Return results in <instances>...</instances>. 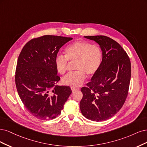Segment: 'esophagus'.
<instances>
[{"label":"esophagus","mask_w":147,"mask_h":147,"mask_svg":"<svg viewBox=\"0 0 147 147\" xmlns=\"http://www.w3.org/2000/svg\"><path fill=\"white\" fill-rule=\"evenodd\" d=\"M71 90H72V92H74V91H76V90H79V88H74V87H71Z\"/></svg>","instance_id":"esophagus-1"}]
</instances>
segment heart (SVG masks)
<instances>
[{"label": "heart", "mask_w": 147, "mask_h": 147, "mask_svg": "<svg viewBox=\"0 0 147 147\" xmlns=\"http://www.w3.org/2000/svg\"><path fill=\"white\" fill-rule=\"evenodd\" d=\"M65 56L58 55L55 59V66L59 74H63L67 71V60L71 63H76V72L65 76L61 82L65 86L71 87L80 86L86 79V75L92 77L100 68L102 61V51L98 45L90 42L78 41L67 47Z\"/></svg>", "instance_id": "1"}]
</instances>
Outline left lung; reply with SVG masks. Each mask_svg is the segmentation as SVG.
Listing matches in <instances>:
<instances>
[{"label": "left lung", "instance_id": "left-lung-1", "mask_svg": "<svg viewBox=\"0 0 147 147\" xmlns=\"http://www.w3.org/2000/svg\"><path fill=\"white\" fill-rule=\"evenodd\" d=\"M102 51V61L87 87L81 88L82 114L93 121L108 120L120 110L129 87L131 70L128 55L117 41L104 35L86 36Z\"/></svg>", "mask_w": 147, "mask_h": 147}]
</instances>
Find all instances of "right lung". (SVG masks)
Returning <instances> with one entry per match:
<instances>
[{
	"label": "right lung",
	"mask_w": 147,
	"mask_h": 147,
	"mask_svg": "<svg viewBox=\"0 0 147 147\" xmlns=\"http://www.w3.org/2000/svg\"><path fill=\"white\" fill-rule=\"evenodd\" d=\"M72 38L45 35L27 42L19 55L15 74L17 91L31 114L42 120L59 115L72 91L56 85L55 59L60 49Z\"/></svg>",
	"instance_id": "obj_1"
}]
</instances>
